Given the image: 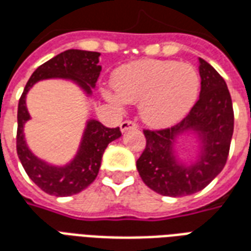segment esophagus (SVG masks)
<instances>
[{
	"label": "esophagus",
	"instance_id": "1",
	"mask_svg": "<svg viewBox=\"0 0 251 251\" xmlns=\"http://www.w3.org/2000/svg\"><path fill=\"white\" fill-rule=\"evenodd\" d=\"M120 127L122 131H126L127 129H137V127H138V125H137L136 122H133V121L126 120V121H122V122H121Z\"/></svg>",
	"mask_w": 251,
	"mask_h": 251
}]
</instances>
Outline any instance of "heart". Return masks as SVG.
Listing matches in <instances>:
<instances>
[{
  "mask_svg": "<svg viewBox=\"0 0 251 251\" xmlns=\"http://www.w3.org/2000/svg\"><path fill=\"white\" fill-rule=\"evenodd\" d=\"M113 86L117 93L104 90L106 100L118 107L125 102H140L142 121L153 127H165L192 109L199 95L200 76L191 64L144 59L120 67Z\"/></svg>",
  "mask_w": 251,
  "mask_h": 251,
  "instance_id": "heart-1",
  "label": "heart"
}]
</instances>
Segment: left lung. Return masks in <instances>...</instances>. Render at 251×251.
Wrapping results in <instances>:
<instances>
[{
  "label": "left lung",
  "mask_w": 251,
  "mask_h": 251,
  "mask_svg": "<svg viewBox=\"0 0 251 251\" xmlns=\"http://www.w3.org/2000/svg\"><path fill=\"white\" fill-rule=\"evenodd\" d=\"M201 77L199 99L179 124L158 129H145L147 147L137 160L142 181L164 196H187L207 187L226 165L232 131L234 110L225 79L214 67L199 59ZM192 130L202 141V156L189 167L177 161L174 138Z\"/></svg>",
  "instance_id": "left-lung-1"
}]
</instances>
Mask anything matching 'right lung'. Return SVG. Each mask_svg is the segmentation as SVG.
<instances>
[{
  "label": "right lung",
  "mask_w": 251,
  "mask_h": 251,
  "mask_svg": "<svg viewBox=\"0 0 251 251\" xmlns=\"http://www.w3.org/2000/svg\"><path fill=\"white\" fill-rule=\"evenodd\" d=\"M99 52L68 50L59 53L36 70L24 88L17 110V154L25 172L39 188L48 195L71 196L86 189L98 176L104 149L121 137L120 127H106L99 121L87 122L77 154L66 167H53L30 152L24 140V124L29 120L25 97L29 88L43 79L64 77L76 82L87 94L95 87L102 67Z\"/></svg>",
  "instance_id": "1"
}]
</instances>
